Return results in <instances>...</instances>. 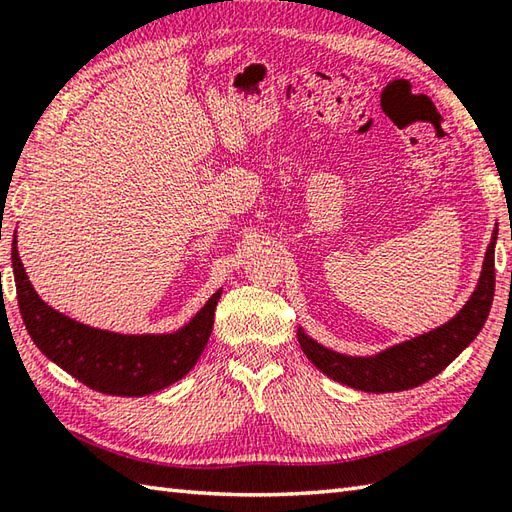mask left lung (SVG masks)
Wrapping results in <instances>:
<instances>
[{"mask_svg":"<svg viewBox=\"0 0 512 512\" xmlns=\"http://www.w3.org/2000/svg\"><path fill=\"white\" fill-rule=\"evenodd\" d=\"M495 244L497 230L490 237L482 275L473 295L446 324L366 357L344 355L326 348L315 342L302 326L297 328L299 346L324 375L364 393H399L422 386L442 373L484 328L495 295Z\"/></svg>","mask_w":512,"mask_h":512,"instance_id":"obj_1","label":"left lung"}]
</instances>
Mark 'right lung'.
I'll use <instances>...</instances> for the list:
<instances>
[{
    "mask_svg": "<svg viewBox=\"0 0 512 512\" xmlns=\"http://www.w3.org/2000/svg\"><path fill=\"white\" fill-rule=\"evenodd\" d=\"M10 259L19 313L30 339L50 362L97 393L144 397L179 382L197 364L213 333L215 306L222 297V288L208 297L188 324L173 333L124 335L82 324L48 306L28 282L17 253V235L13 237Z\"/></svg>",
    "mask_w": 512,
    "mask_h": 512,
    "instance_id": "add662e5",
    "label": "right lung"
}]
</instances>
